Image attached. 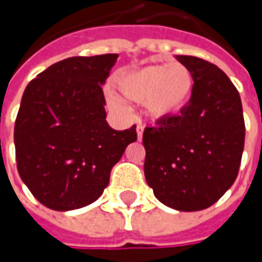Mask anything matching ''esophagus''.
<instances>
[{
  "instance_id": "34e87169",
  "label": "esophagus",
  "mask_w": 262,
  "mask_h": 262,
  "mask_svg": "<svg viewBox=\"0 0 262 262\" xmlns=\"http://www.w3.org/2000/svg\"><path fill=\"white\" fill-rule=\"evenodd\" d=\"M143 131H144V126L141 125V124H138V125H137V137H138L140 141H141V138H143Z\"/></svg>"
}]
</instances>
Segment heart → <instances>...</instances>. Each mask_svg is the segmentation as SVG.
<instances>
[{"label":"heart","mask_w":262,"mask_h":262,"mask_svg":"<svg viewBox=\"0 0 262 262\" xmlns=\"http://www.w3.org/2000/svg\"><path fill=\"white\" fill-rule=\"evenodd\" d=\"M116 87L128 100L144 103L151 118L166 119L178 115L189 102L194 77L181 62L150 64L119 77ZM112 105L125 111V103L118 97L112 99Z\"/></svg>","instance_id":"obj_1"}]
</instances>
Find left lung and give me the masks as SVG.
<instances>
[{"instance_id":"left-lung-1","label":"left lung","mask_w":262,"mask_h":262,"mask_svg":"<svg viewBox=\"0 0 262 262\" xmlns=\"http://www.w3.org/2000/svg\"><path fill=\"white\" fill-rule=\"evenodd\" d=\"M176 59L192 73L194 90L179 115L144 129V175L160 203L198 211L213 206L233 185L245 122L236 87L219 67L196 56Z\"/></svg>"}]
</instances>
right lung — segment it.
<instances>
[{"label": "right lung", "instance_id": "1", "mask_svg": "<svg viewBox=\"0 0 262 262\" xmlns=\"http://www.w3.org/2000/svg\"><path fill=\"white\" fill-rule=\"evenodd\" d=\"M118 54L59 61L26 87L14 125L17 170L43 206L68 211L103 194L111 169L136 125L116 131L106 122L102 86Z\"/></svg>", "mask_w": 262, "mask_h": 262}]
</instances>
